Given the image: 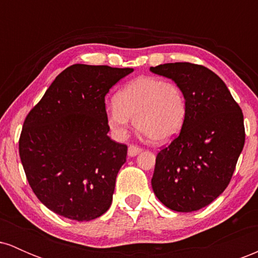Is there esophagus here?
<instances>
[{"mask_svg":"<svg viewBox=\"0 0 258 258\" xmlns=\"http://www.w3.org/2000/svg\"><path fill=\"white\" fill-rule=\"evenodd\" d=\"M142 148L141 147H138V146H135V144H131V146L128 147V156H131V158H133V156H136V155H138L139 153L142 152Z\"/></svg>","mask_w":258,"mask_h":258,"instance_id":"34e87169","label":"esophagus"}]
</instances>
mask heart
<instances>
[{
	"label": "heart",
	"mask_w": 258,
	"mask_h": 258,
	"mask_svg": "<svg viewBox=\"0 0 258 258\" xmlns=\"http://www.w3.org/2000/svg\"><path fill=\"white\" fill-rule=\"evenodd\" d=\"M186 114L188 100L182 87L154 76L130 81L105 109L106 123L116 137H126L132 117L136 127L154 143H166L176 137Z\"/></svg>",
	"instance_id": "b5f03b06"
}]
</instances>
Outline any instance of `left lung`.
Masks as SVG:
<instances>
[{"label":"left lung","instance_id":"8db88e82","mask_svg":"<svg viewBox=\"0 0 258 258\" xmlns=\"http://www.w3.org/2000/svg\"><path fill=\"white\" fill-rule=\"evenodd\" d=\"M150 72L173 80L188 100L183 128L156 156L154 194L173 211H198L232 179L245 143L242 111L226 84L203 65L167 63Z\"/></svg>","mask_w":258,"mask_h":258}]
</instances>
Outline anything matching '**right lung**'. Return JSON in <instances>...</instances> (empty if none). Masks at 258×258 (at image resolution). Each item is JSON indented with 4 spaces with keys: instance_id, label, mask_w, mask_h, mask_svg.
I'll return each mask as SVG.
<instances>
[{
    "instance_id": "1",
    "label": "right lung",
    "mask_w": 258,
    "mask_h": 258,
    "mask_svg": "<svg viewBox=\"0 0 258 258\" xmlns=\"http://www.w3.org/2000/svg\"><path fill=\"white\" fill-rule=\"evenodd\" d=\"M131 68L74 64L31 109L19 138L26 179L57 215L91 221L111 205L127 146L108 136L105 94Z\"/></svg>"
}]
</instances>
